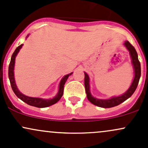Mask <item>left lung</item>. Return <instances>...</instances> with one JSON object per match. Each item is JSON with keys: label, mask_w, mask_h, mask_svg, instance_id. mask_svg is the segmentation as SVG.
Masks as SVG:
<instances>
[{"label": "left lung", "mask_w": 148, "mask_h": 148, "mask_svg": "<svg viewBox=\"0 0 148 148\" xmlns=\"http://www.w3.org/2000/svg\"><path fill=\"white\" fill-rule=\"evenodd\" d=\"M124 45L125 46L127 50L129 52L131 59H132V64L134 68V77L133 79L132 84L127 89V92H125L122 95L118 96H112L108 99H100L94 97L92 95L90 92V79H89V75L87 73L84 72V86H85V91L87 94V97L88 100L90 101L92 104L96 106H99L101 108H112L114 106H117L123 103L127 99L130 98L134 94V92L136 89V87L138 84L139 79L140 77V64L138 61V54L134 48L129 41H125L124 43Z\"/></svg>", "instance_id": "obj_1"}]
</instances>
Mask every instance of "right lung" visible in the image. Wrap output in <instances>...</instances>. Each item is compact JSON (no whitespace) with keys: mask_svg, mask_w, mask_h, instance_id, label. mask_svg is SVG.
I'll return each mask as SVG.
<instances>
[{"mask_svg":"<svg viewBox=\"0 0 148 148\" xmlns=\"http://www.w3.org/2000/svg\"><path fill=\"white\" fill-rule=\"evenodd\" d=\"M29 37V35L26 36V38ZM23 44L20 45L19 47L16 48L15 51L12 54L11 57V61L9 65V69H8V77H9L10 82L12 89L13 92H14L15 95L17 96L19 99H20L21 101H23L24 102L27 103L28 105L34 106V107L37 108H46L49 107V106L54 105L56 103H57L58 101L60 100V99L62 97L63 94H64V84L67 80V79L69 78V77L71 75L73 74V73H71L70 74L66 75L64 77H62V79H61L60 83H59V89H58V92L56 94V95L54 96L52 99H42V98H38V97H31V96H28L23 94L22 93L20 92V91L18 89L17 87H16V84L15 82V79H14V64H15V59L16 56L17 55V54L19 53V50L21 49V48L22 47Z\"/></svg>","mask_w":148,"mask_h":148,"instance_id":"1","label":"right lung"}]
</instances>
